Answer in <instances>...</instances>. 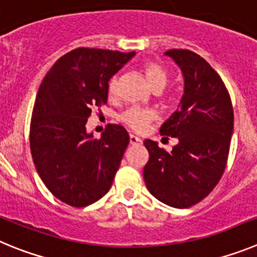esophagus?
Here are the masks:
<instances>
[{"label": "esophagus", "instance_id": "obj_1", "mask_svg": "<svg viewBox=\"0 0 257 257\" xmlns=\"http://www.w3.org/2000/svg\"><path fill=\"white\" fill-rule=\"evenodd\" d=\"M129 143H131V145H142V140H141L140 137H137V136L131 134V136H129Z\"/></svg>", "mask_w": 257, "mask_h": 257}]
</instances>
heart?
I'll use <instances>...</instances> for the list:
<instances>
[{
    "instance_id": "obj_1",
    "label": "heart",
    "mask_w": 257,
    "mask_h": 257,
    "mask_svg": "<svg viewBox=\"0 0 257 257\" xmlns=\"http://www.w3.org/2000/svg\"><path fill=\"white\" fill-rule=\"evenodd\" d=\"M142 70L145 73L146 78L149 80L152 89H163L164 85L168 82V71L165 68L157 64V62L150 61L143 64ZM117 92V75L110 78L107 83V93L108 96H115ZM157 117V112L152 108H142V107H131L123 114L120 115V120L133 129L134 132H143L147 129V126Z\"/></svg>"
}]
</instances>
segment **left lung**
Returning <instances> with one entry per match:
<instances>
[{
  "mask_svg": "<svg viewBox=\"0 0 257 257\" xmlns=\"http://www.w3.org/2000/svg\"><path fill=\"white\" fill-rule=\"evenodd\" d=\"M183 71L180 108L161 125L163 136L178 138L169 154L146 140L150 159L143 169L154 197L177 209L191 207L209 195L225 170L233 132L229 92L209 62L189 50H169Z\"/></svg>",
  "mask_w": 257,
  "mask_h": 257,
  "instance_id": "obj_1",
  "label": "left lung"
}]
</instances>
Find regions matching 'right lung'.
<instances>
[{
    "mask_svg": "<svg viewBox=\"0 0 257 257\" xmlns=\"http://www.w3.org/2000/svg\"><path fill=\"white\" fill-rule=\"evenodd\" d=\"M136 52L79 47L48 70L34 102L29 142L48 191L73 207H85L110 189L129 136L108 124L101 138L87 133L93 108L107 102V83Z\"/></svg>",
    "mask_w": 257,
    "mask_h": 257,
    "instance_id": "obj_1",
    "label": "right lung"
}]
</instances>
